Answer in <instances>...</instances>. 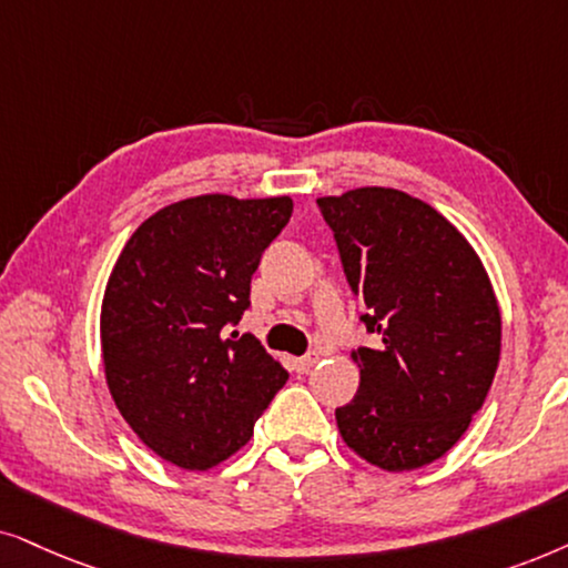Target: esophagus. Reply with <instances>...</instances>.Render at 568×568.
I'll return each instance as SVG.
<instances>
[{
	"mask_svg": "<svg viewBox=\"0 0 568 568\" xmlns=\"http://www.w3.org/2000/svg\"><path fill=\"white\" fill-rule=\"evenodd\" d=\"M316 363H320V355L308 353V355H301V358L293 361V366H296L298 374H308L316 366Z\"/></svg>",
	"mask_w": 568,
	"mask_h": 568,
	"instance_id": "esophagus-1",
	"label": "esophagus"
}]
</instances>
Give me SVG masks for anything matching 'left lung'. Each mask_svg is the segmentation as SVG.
<instances>
[{
	"instance_id": "left-lung-1",
	"label": "left lung",
	"mask_w": 568,
	"mask_h": 568,
	"mask_svg": "<svg viewBox=\"0 0 568 568\" xmlns=\"http://www.w3.org/2000/svg\"><path fill=\"white\" fill-rule=\"evenodd\" d=\"M316 205L368 308L361 322L379 337L351 353L361 384L335 410L339 436L382 470H418L463 438L494 384L501 355L494 285L470 241L399 189L361 186Z\"/></svg>"
}]
</instances>
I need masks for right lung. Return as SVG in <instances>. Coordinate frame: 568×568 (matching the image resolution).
Masks as SVG:
<instances>
[{
  "instance_id": "add662e5",
  "label": "right lung",
  "mask_w": 568,
  "mask_h": 568,
  "mask_svg": "<svg viewBox=\"0 0 568 568\" xmlns=\"http://www.w3.org/2000/svg\"><path fill=\"white\" fill-rule=\"evenodd\" d=\"M291 213V196H189L150 215L121 248L101 306L105 384L165 463L210 470L236 455L288 382L260 339L229 327Z\"/></svg>"
}]
</instances>
